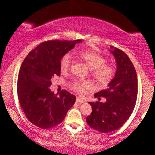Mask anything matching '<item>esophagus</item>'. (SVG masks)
<instances>
[{"mask_svg": "<svg viewBox=\"0 0 155 155\" xmlns=\"http://www.w3.org/2000/svg\"><path fill=\"white\" fill-rule=\"evenodd\" d=\"M76 102L78 103V104H82V103L84 102V101L83 99H81V97H77L76 99Z\"/></svg>", "mask_w": 155, "mask_h": 155, "instance_id": "obj_1", "label": "esophagus"}]
</instances>
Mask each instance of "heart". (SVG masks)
I'll list each match as a JSON object with an SVG mask.
<instances>
[{
  "label": "heart",
  "instance_id": "heart-1",
  "mask_svg": "<svg viewBox=\"0 0 155 155\" xmlns=\"http://www.w3.org/2000/svg\"><path fill=\"white\" fill-rule=\"evenodd\" d=\"M76 54L92 71V77L97 84H107L113 79L114 70L111 65L106 64V58L102 55L92 50H81ZM70 65V55L65 54L60 60V67L61 71L64 72L68 70ZM88 86L87 82L81 81H74L71 84V89L79 93H82L84 89L88 87Z\"/></svg>",
  "mask_w": 155,
  "mask_h": 155
}]
</instances>
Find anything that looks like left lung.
Segmentation results:
<instances>
[{
  "label": "left lung",
  "instance_id": "8db88e82",
  "mask_svg": "<svg viewBox=\"0 0 155 155\" xmlns=\"http://www.w3.org/2000/svg\"><path fill=\"white\" fill-rule=\"evenodd\" d=\"M110 48L117 63L115 76L107 89L95 94L97 99L106 97V102H89L92 111L86 119L89 126L101 133L116 130L125 123L132 114L138 95V79L132 62L123 51Z\"/></svg>",
  "mask_w": 155,
  "mask_h": 155
}]
</instances>
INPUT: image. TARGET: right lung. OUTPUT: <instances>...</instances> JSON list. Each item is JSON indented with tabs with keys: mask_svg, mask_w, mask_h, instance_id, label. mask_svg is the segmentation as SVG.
<instances>
[{
	"mask_svg": "<svg viewBox=\"0 0 155 155\" xmlns=\"http://www.w3.org/2000/svg\"><path fill=\"white\" fill-rule=\"evenodd\" d=\"M81 40H53L40 44L32 50L19 69L17 95L28 120L42 129L51 128L63 122L75 104L76 96L63 90L58 96L49 87L51 79L60 75V60Z\"/></svg>",
	"mask_w": 155,
	"mask_h": 155,
	"instance_id": "1",
	"label": "right lung"
}]
</instances>
